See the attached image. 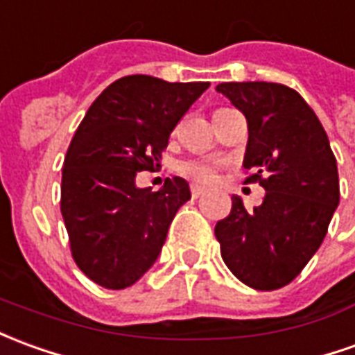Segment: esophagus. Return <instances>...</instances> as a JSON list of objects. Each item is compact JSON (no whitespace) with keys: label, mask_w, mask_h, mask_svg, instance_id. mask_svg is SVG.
Wrapping results in <instances>:
<instances>
[{"label":"esophagus","mask_w":355,"mask_h":355,"mask_svg":"<svg viewBox=\"0 0 355 355\" xmlns=\"http://www.w3.org/2000/svg\"><path fill=\"white\" fill-rule=\"evenodd\" d=\"M190 192H192V198H200V196L205 194V188H202V186L198 184H192L190 186Z\"/></svg>","instance_id":"esophagus-1"}]
</instances>
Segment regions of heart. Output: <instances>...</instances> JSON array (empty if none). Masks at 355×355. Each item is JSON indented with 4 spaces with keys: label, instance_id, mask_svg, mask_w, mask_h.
<instances>
[{
    "label": "heart",
    "instance_id": "1",
    "mask_svg": "<svg viewBox=\"0 0 355 355\" xmlns=\"http://www.w3.org/2000/svg\"><path fill=\"white\" fill-rule=\"evenodd\" d=\"M180 171L184 173L186 177L194 178L202 184H207L215 178V167L209 165V163H202V161H188L180 167Z\"/></svg>",
    "mask_w": 355,
    "mask_h": 355
}]
</instances>
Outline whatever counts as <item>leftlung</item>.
I'll use <instances>...</instances> for the list:
<instances>
[{
    "instance_id": "8db88e82",
    "label": "left lung",
    "mask_w": 355,
    "mask_h": 355,
    "mask_svg": "<svg viewBox=\"0 0 355 355\" xmlns=\"http://www.w3.org/2000/svg\"><path fill=\"white\" fill-rule=\"evenodd\" d=\"M217 92L244 113L246 182L265 188L263 203L232 209L215 225L220 255L238 281L277 290L298 277L323 242L340 202L338 169L323 125L298 92L275 83H223Z\"/></svg>"
}]
</instances>
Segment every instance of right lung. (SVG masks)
<instances>
[{
    "label": "right lung",
    "mask_w": 355,
    "mask_h": 355,
    "mask_svg": "<svg viewBox=\"0 0 355 355\" xmlns=\"http://www.w3.org/2000/svg\"><path fill=\"white\" fill-rule=\"evenodd\" d=\"M209 83L130 74L92 103L67 150L61 215L78 269L103 288L132 286L159 257L175 215L190 200L184 178L157 192L136 186Z\"/></svg>",
    "instance_id": "1"
}]
</instances>
